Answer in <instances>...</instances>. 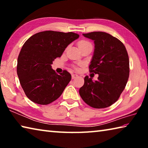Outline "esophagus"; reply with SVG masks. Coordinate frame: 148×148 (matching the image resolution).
Masks as SVG:
<instances>
[{"mask_svg":"<svg viewBox=\"0 0 148 148\" xmlns=\"http://www.w3.org/2000/svg\"><path fill=\"white\" fill-rule=\"evenodd\" d=\"M78 77V75L77 74H72V79H74V78H76V77Z\"/></svg>","mask_w":148,"mask_h":148,"instance_id":"1","label":"esophagus"}]
</instances>
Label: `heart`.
Masks as SVG:
<instances>
[{
  "instance_id": "obj_1",
  "label": "heart",
  "mask_w": 148,
  "mask_h": 148,
  "mask_svg": "<svg viewBox=\"0 0 148 148\" xmlns=\"http://www.w3.org/2000/svg\"><path fill=\"white\" fill-rule=\"evenodd\" d=\"M86 46H91V44L89 41H87V40H81L80 42H79L78 46L79 48L82 47Z\"/></svg>"
}]
</instances>
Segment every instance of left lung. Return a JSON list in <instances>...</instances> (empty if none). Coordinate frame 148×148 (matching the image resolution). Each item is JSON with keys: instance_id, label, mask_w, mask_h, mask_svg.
Listing matches in <instances>:
<instances>
[{"instance_id": "1", "label": "left lung", "mask_w": 148, "mask_h": 148, "mask_svg": "<svg viewBox=\"0 0 148 148\" xmlns=\"http://www.w3.org/2000/svg\"><path fill=\"white\" fill-rule=\"evenodd\" d=\"M83 35L94 41L95 50L89 68L90 72L98 74L99 77L97 81L85 77L79 93L89 106L104 108L118 100L126 86L129 76L128 53L119 40L106 32Z\"/></svg>"}]
</instances>
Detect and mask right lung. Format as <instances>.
Here are the masks:
<instances>
[{"label":"right lung","instance_id":"add662e5","mask_svg":"<svg viewBox=\"0 0 148 148\" xmlns=\"http://www.w3.org/2000/svg\"><path fill=\"white\" fill-rule=\"evenodd\" d=\"M79 38L72 32H40L25 42L17 59V73L26 96L34 103L46 105L57 100L71 80L64 71L57 74L51 68L65 48Z\"/></svg>","mask_w":148,"mask_h":148}]
</instances>
